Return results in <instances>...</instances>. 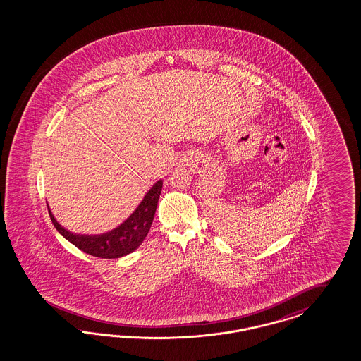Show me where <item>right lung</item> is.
Instances as JSON below:
<instances>
[{"instance_id":"obj_1","label":"right lung","mask_w":361,"mask_h":361,"mask_svg":"<svg viewBox=\"0 0 361 361\" xmlns=\"http://www.w3.org/2000/svg\"><path fill=\"white\" fill-rule=\"evenodd\" d=\"M163 180H159L153 184L152 188L147 192L139 207L133 210L131 216L121 224L118 228L109 230L103 234H77L65 229L55 219L50 207L47 204L50 219L54 224L55 229L63 235L66 240L77 246L79 250L87 252L90 255L98 258H121L130 252H135L142 240H145L148 231L151 229L154 212L157 208L159 197L161 193Z\"/></svg>"}]
</instances>
